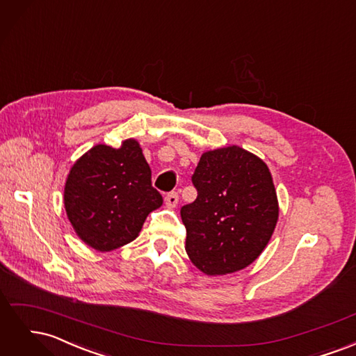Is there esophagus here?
I'll return each instance as SVG.
<instances>
[{"instance_id": "obj_1", "label": "esophagus", "mask_w": 356, "mask_h": 356, "mask_svg": "<svg viewBox=\"0 0 356 356\" xmlns=\"http://www.w3.org/2000/svg\"><path fill=\"white\" fill-rule=\"evenodd\" d=\"M178 200H179V196H178V193H175V191L169 193V195H166V197H165V203H166V207H168L169 209L177 208Z\"/></svg>"}]
</instances>
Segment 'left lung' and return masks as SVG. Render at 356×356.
I'll return each instance as SVG.
<instances>
[{
	"instance_id": "obj_1",
	"label": "left lung",
	"mask_w": 356,
	"mask_h": 356,
	"mask_svg": "<svg viewBox=\"0 0 356 356\" xmlns=\"http://www.w3.org/2000/svg\"><path fill=\"white\" fill-rule=\"evenodd\" d=\"M191 181L197 197L181 208L191 263L212 276L254 263L279 217L267 165L238 145L217 148L202 154Z\"/></svg>"
}]
</instances>
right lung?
<instances>
[{"label": "right lung", "instance_id": "obj_1", "mask_svg": "<svg viewBox=\"0 0 356 356\" xmlns=\"http://www.w3.org/2000/svg\"><path fill=\"white\" fill-rule=\"evenodd\" d=\"M63 203L79 238L106 252L138 238L163 197L152 186V169L135 139L120 148L98 144L71 168Z\"/></svg>", "mask_w": 356, "mask_h": 356}]
</instances>
